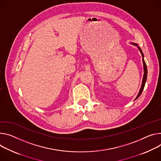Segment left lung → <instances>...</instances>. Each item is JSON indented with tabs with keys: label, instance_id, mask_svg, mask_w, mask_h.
<instances>
[{
	"label": "left lung",
	"instance_id": "8db88e82",
	"mask_svg": "<svg viewBox=\"0 0 161 161\" xmlns=\"http://www.w3.org/2000/svg\"><path fill=\"white\" fill-rule=\"evenodd\" d=\"M131 44H133V45H134V46H137L139 50L140 51V52H141V55H142V63H143V67H144V75H143L142 85H141V89H140V91H139V92L137 96L136 97V98L135 99V100H136V99H137L141 96V93H142V91H143V89H144V85H145V83H146V81H147V79L148 71H147V64H146V63H145V62H144V54H143V53H142V50H141V48L138 46V45L137 44V43H131Z\"/></svg>",
	"mask_w": 161,
	"mask_h": 161
}]
</instances>
